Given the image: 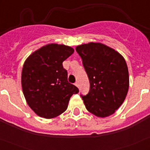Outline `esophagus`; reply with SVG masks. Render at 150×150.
I'll return each instance as SVG.
<instances>
[{"label":"esophagus","instance_id":"obj_1","mask_svg":"<svg viewBox=\"0 0 150 150\" xmlns=\"http://www.w3.org/2000/svg\"><path fill=\"white\" fill-rule=\"evenodd\" d=\"M75 86H76V87H78V88H79V83H78V82H76V83H75Z\"/></svg>","mask_w":150,"mask_h":150}]
</instances>
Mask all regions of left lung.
<instances>
[{"label":"left lung","instance_id":"8db88e82","mask_svg":"<svg viewBox=\"0 0 150 150\" xmlns=\"http://www.w3.org/2000/svg\"><path fill=\"white\" fill-rule=\"evenodd\" d=\"M76 51L83 60L90 83L88 94L82 96L86 108L98 117L113 114L124 102L129 88L124 57L100 43L79 45Z\"/></svg>","mask_w":150,"mask_h":150}]
</instances>
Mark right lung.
Instances as JSON below:
<instances>
[{"label": "right lung", "instance_id": "obj_1", "mask_svg": "<svg viewBox=\"0 0 150 150\" xmlns=\"http://www.w3.org/2000/svg\"><path fill=\"white\" fill-rule=\"evenodd\" d=\"M71 46L50 43L27 58L22 71V88L28 105L36 114L52 119L67 110L69 100L79 92L67 81L62 63L74 53Z\"/></svg>", "mask_w": 150, "mask_h": 150}]
</instances>
